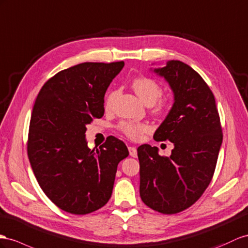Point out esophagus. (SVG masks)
Wrapping results in <instances>:
<instances>
[{
  "instance_id": "34e87169",
  "label": "esophagus",
  "mask_w": 248,
  "mask_h": 248,
  "mask_svg": "<svg viewBox=\"0 0 248 248\" xmlns=\"http://www.w3.org/2000/svg\"><path fill=\"white\" fill-rule=\"evenodd\" d=\"M129 152H130V156L137 157V150L135 147H129Z\"/></svg>"
}]
</instances>
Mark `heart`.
<instances>
[{
    "label": "heart",
    "instance_id": "b5f03b06",
    "mask_svg": "<svg viewBox=\"0 0 248 248\" xmlns=\"http://www.w3.org/2000/svg\"><path fill=\"white\" fill-rule=\"evenodd\" d=\"M131 86L144 104H154L153 113L156 115H164L170 109L172 100L167 96H160L161 87L154 78L144 75L138 76L132 80ZM117 94V90H110L107 92L104 100L106 111H111L113 109ZM117 128L124 135L135 141L140 140L145 133H148L151 129L147 123H139L134 122V120H123L119 123Z\"/></svg>",
    "mask_w": 248,
    "mask_h": 248
}]
</instances>
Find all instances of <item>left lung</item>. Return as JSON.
Masks as SVG:
<instances>
[{
  "instance_id": "left-lung-1",
  "label": "left lung",
  "mask_w": 248,
  "mask_h": 248,
  "mask_svg": "<svg viewBox=\"0 0 248 248\" xmlns=\"http://www.w3.org/2000/svg\"><path fill=\"white\" fill-rule=\"evenodd\" d=\"M175 94V103L154 134L170 140V157L156 147L137 149L140 164L141 200L154 211L172 215L192 206L211 183L223 139L215 96L198 72L180 61L155 69Z\"/></svg>"
}]
</instances>
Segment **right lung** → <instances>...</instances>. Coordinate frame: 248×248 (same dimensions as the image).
I'll list each match as a JSON object with an SVG mask.
<instances>
[{"label":"right lung","mask_w":248,"mask_h":248,"mask_svg":"<svg viewBox=\"0 0 248 248\" xmlns=\"http://www.w3.org/2000/svg\"><path fill=\"white\" fill-rule=\"evenodd\" d=\"M124 62H82L49 78L31 113L27 153L43 192L62 211L86 215L112 195L118 163L129 156L111 136L91 150L86 125L104 116V97Z\"/></svg>","instance_id":"obj_1"}]
</instances>
